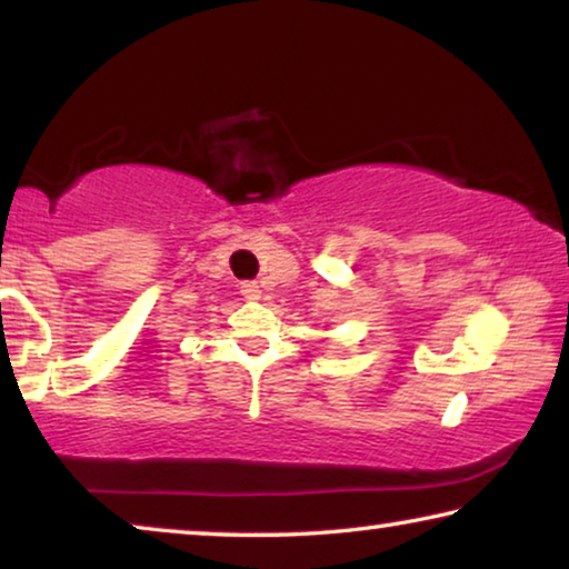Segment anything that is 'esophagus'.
I'll list each match as a JSON object with an SVG mask.
<instances>
[{
  "instance_id": "obj_1",
  "label": "esophagus",
  "mask_w": 569,
  "mask_h": 569,
  "mask_svg": "<svg viewBox=\"0 0 569 569\" xmlns=\"http://www.w3.org/2000/svg\"><path fill=\"white\" fill-rule=\"evenodd\" d=\"M240 292H243L246 300H259V295H261L259 284H256V282H243V284H240Z\"/></svg>"
}]
</instances>
